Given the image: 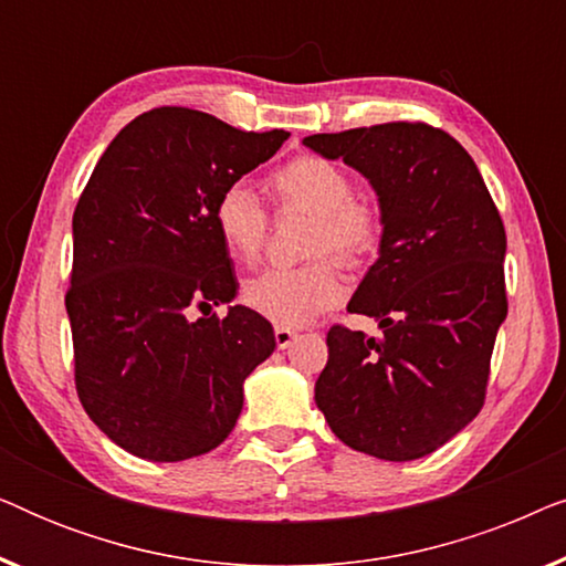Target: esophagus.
I'll use <instances>...</instances> for the list:
<instances>
[{
	"label": "esophagus",
	"mask_w": 566,
	"mask_h": 566,
	"mask_svg": "<svg viewBox=\"0 0 566 566\" xmlns=\"http://www.w3.org/2000/svg\"><path fill=\"white\" fill-rule=\"evenodd\" d=\"M296 337H298V332H293L289 327H275V343H277V347H281V350L291 347L293 339H296Z\"/></svg>",
	"instance_id": "esophagus-1"
}]
</instances>
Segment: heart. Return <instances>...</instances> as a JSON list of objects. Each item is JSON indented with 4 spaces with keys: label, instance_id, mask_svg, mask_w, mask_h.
Here are the masks:
<instances>
[{
    "label": "heart",
    "instance_id": "1",
    "mask_svg": "<svg viewBox=\"0 0 566 566\" xmlns=\"http://www.w3.org/2000/svg\"><path fill=\"white\" fill-rule=\"evenodd\" d=\"M270 190L285 208L314 216L312 254H337L360 262L381 242V213L368 200L353 198V180L343 167L322 157H296L270 177ZM216 229L237 260L252 262L262 250L268 213L244 182L227 185L213 208ZM345 285L335 260L306 268H270L244 285V304L281 327H301L343 298Z\"/></svg>",
    "mask_w": 566,
    "mask_h": 566
}]
</instances>
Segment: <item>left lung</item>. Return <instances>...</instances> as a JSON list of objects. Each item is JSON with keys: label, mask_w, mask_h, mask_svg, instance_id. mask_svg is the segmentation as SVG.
Masks as SVG:
<instances>
[{"label": "left lung", "mask_w": 566, "mask_h": 566, "mask_svg": "<svg viewBox=\"0 0 566 566\" xmlns=\"http://www.w3.org/2000/svg\"><path fill=\"white\" fill-rule=\"evenodd\" d=\"M304 146L358 169L381 211L378 260L347 308L384 337L332 327L314 401L355 451L422 459L484 405L507 316L505 227L469 151L428 123L314 134Z\"/></svg>", "instance_id": "left-lung-1"}]
</instances>
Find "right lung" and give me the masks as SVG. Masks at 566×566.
<instances>
[{
	"mask_svg": "<svg viewBox=\"0 0 566 566\" xmlns=\"http://www.w3.org/2000/svg\"><path fill=\"white\" fill-rule=\"evenodd\" d=\"M289 136L154 107L113 138L76 203L66 293L76 394L138 459L185 461L221 446L244 378L275 350L273 327L252 308L192 312L229 304L239 289L216 200Z\"/></svg>",
	"mask_w": 566,
	"mask_h": 566,
	"instance_id": "right-lung-1",
	"label": "right lung"
}]
</instances>
